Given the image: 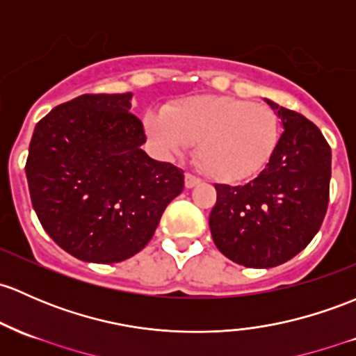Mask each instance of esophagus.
<instances>
[{"label":"esophagus","mask_w":356,"mask_h":356,"mask_svg":"<svg viewBox=\"0 0 356 356\" xmlns=\"http://www.w3.org/2000/svg\"><path fill=\"white\" fill-rule=\"evenodd\" d=\"M200 179H197L196 177V175H193V174H189V172H188V174H186V179H184V184H186V188H188V189H191V188H194V186H197V184H200Z\"/></svg>","instance_id":"obj_1"}]
</instances>
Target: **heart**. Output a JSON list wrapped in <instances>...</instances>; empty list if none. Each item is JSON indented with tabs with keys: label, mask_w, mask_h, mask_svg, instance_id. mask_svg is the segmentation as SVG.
I'll use <instances>...</instances> for the list:
<instances>
[{
	"label": "heart",
	"mask_w": 356,
	"mask_h": 356,
	"mask_svg": "<svg viewBox=\"0 0 356 356\" xmlns=\"http://www.w3.org/2000/svg\"><path fill=\"white\" fill-rule=\"evenodd\" d=\"M147 129L163 152L179 155L197 145V160L218 182L247 181L259 174L280 141V122L264 104L223 95L182 99L163 114H149Z\"/></svg>",
	"instance_id": "1"
}]
</instances>
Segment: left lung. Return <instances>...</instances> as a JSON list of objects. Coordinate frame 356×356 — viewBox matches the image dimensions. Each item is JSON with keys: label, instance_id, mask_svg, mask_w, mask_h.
<instances>
[{"label": "left lung", "instance_id": "8db88e82", "mask_svg": "<svg viewBox=\"0 0 356 356\" xmlns=\"http://www.w3.org/2000/svg\"><path fill=\"white\" fill-rule=\"evenodd\" d=\"M283 124L266 168L244 186L215 184L209 213L220 252L245 268H273L304 250L326 216L331 147L298 112L266 100Z\"/></svg>", "mask_w": 356, "mask_h": 356}]
</instances>
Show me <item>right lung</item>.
<instances>
[{"label": "right lung", "instance_id": "right-lung-1", "mask_svg": "<svg viewBox=\"0 0 356 356\" xmlns=\"http://www.w3.org/2000/svg\"><path fill=\"white\" fill-rule=\"evenodd\" d=\"M133 93H85L37 122L25 174L44 230L87 263L112 264L140 252L167 204L184 189V170L141 149L143 122Z\"/></svg>", "mask_w": 356, "mask_h": 356}]
</instances>
